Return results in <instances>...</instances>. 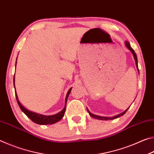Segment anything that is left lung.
I'll return each instance as SVG.
<instances>
[{"label": "left lung", "instance_id": "left-lung-1", "mask_svg": "<svg viewBox=\"0 0 154 154\" xmlns=\"http://www.w3.org/2000/svg\"><path fill=\"white\" fill-rule=\"evenodd\" d=\"M125 45H126V48H127L130 51L132 52V55H133V56H134V60H135V63H136V66H137V67L138 71H139V68H138V61H137V57L136 53H135V52H134V49L131 48V46H130V43H129L128 42V41H126V42H125ZM128 109H129V108H128L126 111L123 112V113L119 114V115H118V116H115V117H113V118H108V117H101V116H96V115H94V114L90 113V112L89 111V110H88V108H87V111H88V113H89L90 116L91 117H92V118H96V119H100V120H109V119H116V118H119V117L122 116H123V115H124L125 113H126V112L128 111Z\"/></svg>", "mask_w": 154, "mask_h": 154}]
</instances>
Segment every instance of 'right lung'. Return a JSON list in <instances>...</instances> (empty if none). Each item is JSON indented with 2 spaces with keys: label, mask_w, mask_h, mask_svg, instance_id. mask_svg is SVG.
I'll return each instance as SVG.
<instances>
[{
  "label": "right lung",
  "mask_w": 154,
  "mask_h": 154,
  "mask_svg": "<svg viewBox=\"0 0 154 154\" xmlns=\"http://www.w3.org/2000/svg\"><path fill=\"white\" fill-rule=\"evenodd\" d=\"M16 63H17V60H16ZM15 66H16V64H15ZM14 88H15V77H14ZM72 88L69 89V90L68 91L67 94L66 96V99H65V105L64 109L62 110L59 112L58 113H57L56 115H53V116H43V115L41 114H38L35 113V112L30 111L29 110H28L27 109H26L24 106H23L22 104L20 103L19 100H18V97L16 93V91L15 90V97H16V100L18 105L24 113L26 115L28 118H29L31 120H32L33 122H35L36 124H41V125H46V124H54L56 123L57 122H58L60 120V119L63 118L64 113H65V110H66V102H67V98L69 97V96L71 93Z\"/></svg>",
  "instance_id": "obj_1"
}]
</instances>
